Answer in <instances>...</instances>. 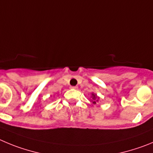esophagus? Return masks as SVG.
I'll list each match as a JSON object with an SVG mask.
<instances>
[{"label":"esophagus","mask_w":153,"mask_h":153,"mask_svg":"<svg viewBox=\"0 0 153 153\" xmlns=\"http://www.w3.org/2000/svg\"><path fill=\"white\" fill-rule=\"evenodd\" d=\"M71 88V89L77 90V89H78V87H77V86H74V87H71V88Z\"/></svg>","instance_id":"obj_1"}]
</instances>
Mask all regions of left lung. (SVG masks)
I'll return each instance as SVG.
<instances>
[{"mask_svg": "<svg viewBox=\"0 0 153 153\" xmlns=\"http://www.w3.org/2000/svg\"><path fill=\"white\" fill-rule=\"evenodd\" d=\"M91 97H92V102L94 104H96L99 102L100 97L97 96V95L96 94L92 93V94H91Z\"/></svg>", "mask_w": 153, "mask_h": 153, "instance_id": "8db88e82", "label": "left lung"}]
</instances>
